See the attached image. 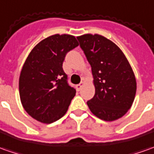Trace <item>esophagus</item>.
Returning a JSON list of instances; mask_svg holds the SVG:
<instances>
[{
    "mask_svg": "<svg viewBox=\"0 0 154 154\" xmlns=\"http://www.w3.org/2000/svg\"><path fill=\"white\" fill-rule=\"evenodd\" d=\"M83 85H84V82H80V83H79L78 85H77V87H76V88H77V91L81 90L82 88L83 87Z\"/></svg>",
    "mask_w": 154,
    "mask_h": 154,
    "instance_id": "esophagus-1",
    "label": "esophagus"
}]
</instances>
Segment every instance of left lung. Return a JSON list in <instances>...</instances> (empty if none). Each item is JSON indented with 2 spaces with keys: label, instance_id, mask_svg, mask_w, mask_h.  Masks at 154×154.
<instances>
[{
  "label": "left lung",
  "instance_id": "obj_1",
  "mask_svg": "<svg viewBox=\"0 0 154 154\" xmlns=\"http://www.w3.org/2000/svg\"><path fill=\"white\" fill-rule=\"evenodd\" d=\"M80 47L92 67L95 94L87 103L101 120L116 121L131 107L137 82L129 61L111 40L99 34L78 36Z\"/></svg>",
  "mask_w": 154,
  "mask_h": 154
}]
</instances>
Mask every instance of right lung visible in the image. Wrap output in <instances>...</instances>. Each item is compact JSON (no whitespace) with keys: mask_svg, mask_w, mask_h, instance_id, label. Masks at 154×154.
Here are the masks:
<instances>
[{"mask_svg":"<svg viewBox=\"0 0 154 154\" xmlns=\"http://www.w3.org/2000/svg\"><path fill=\"white\" fill-rule=\"evenodd\" d=\"M77 46L72 35H51L25 60L19 77L20 99L26 112L38 121L50 124L67 111L76 90L67 83L62 64L66 53Z\"/></svg>","mask_w":154,"mask_h":154,"instance_id":"right-lung-1","label":"right lung"}]
</instances>
